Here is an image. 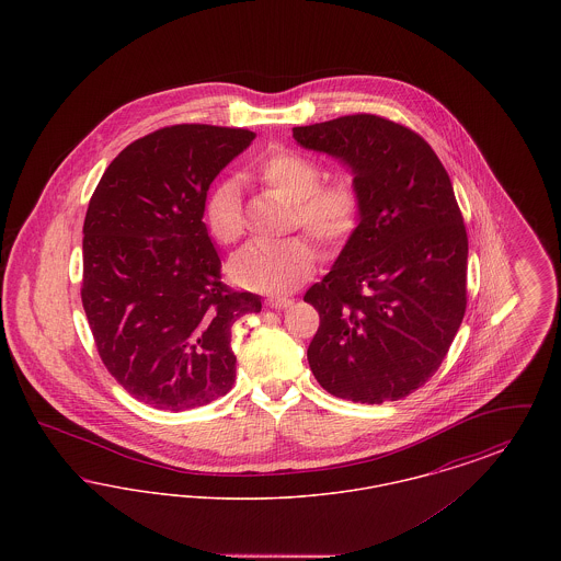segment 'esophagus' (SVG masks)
I'll list each match as a JSON object with an SVG mask.
<instances>
[{
	"instance_id": "esophagus-1",
	"label": "esophagus",
	"mask_w": 561,
	"mask_h": 561,
	"mask_svg": "<svg viewBox=\"0 0 561 561\" xmlns=\"http://www.w3.org/2000/svg\"><path fill=\"white\" fill-rule=\"evenodd\" d=\"M293 305V298H286V296H271L267 298V307L271 309H288Z\"/></svg>"
}]
</instances>
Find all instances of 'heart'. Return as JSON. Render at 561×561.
I'll use <instances>...</instances> for the list:
<instances>
[{
	"mask_svg": "<svg viewBox=\"0 0 561 561\" xmlns=\"http://www.w3.org/2000/svg\"><path fill=\"white\" fill-rule=\"evenodd\" d=\"M252 174L275 195L293 202V225H300L328 248L353 236L362 216V197L347 176L320 183V163L293 149L275 147L252 163ZM204 220L214 240L231 245L243 236L240 187L225 179L204 204ZM318 263V248L305 236L275 243H250L231 256L229 277L250 290L286 293L305 282Z\"/></svg>",
	"mask_w": 561,
	"mask_h": 561,
	"instance_id": "b5f03b06",
	"label": "heart"
}]
</instances>
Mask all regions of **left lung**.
<instances>
[{"label": "left lung", "instance_id": "obj_1", "mask_svg": "<svg viewBox=\"0 0 561 561\" xmlns=\"http://www.w3.org/2000/svg\"><path fill=\"white\" fill-rule=\"evenodd\" d=\"M293 136L343 161L362 197L357 229L305 294L320 313L311 373L341 400H401L437 373L467 309L469 241L450 176L423 136L370 113Z\"/></svg>", "mask_w": 561, "mask_h": 561}]
</instances>
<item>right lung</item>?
<instances>
[{
  "instance_id": "right-lung-1",
  "label": "right lung",
  "mask_w": 561,
  "mask_h": 561,
  "mask_svg": "<svg viewBox=\"0 0 561 561\" xmlns=\"http://www.w3.org/2000/svg\"><path fill=\"white\" fill-rule=\"evenodd\" d=\"M256 134L181 124L108 163L83 220L81 302L108 374L138 401L181 412L236 382L231 325L261 296L220 282L204 204Z\"/></svg>"
}]
</instances>
